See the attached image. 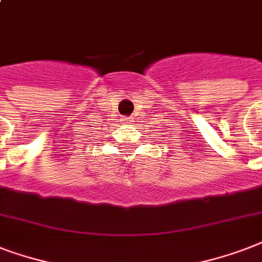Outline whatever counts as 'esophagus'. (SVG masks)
<instances>
[{"label":"esophagus","mask_w":262,"mask_h":262,"mask_svg":"<svg viewBox=\"0 0 262 262\" xmlns=\"http://www.w3.org/2000/svg\"><path fill=\"white\" fill-rule=\"evenodd\" d=\"M133 122H135L133 117H126V118H125V123H133Z\"/></svg>","instance_id":"obj_1"}]
</instances>
